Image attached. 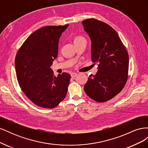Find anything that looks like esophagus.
Here are the masks:
<instances>
[{"mask_svg": "<svg viewBox=\"0 0 148 148\" xmlns=\"http://www.w3.org/2000/svg\"><path fill=\"white\" fill-rule=\"evenodd\" d=\"M77 76V73H71V78H75V77H76Z\"/></svg>", "mask_w": 148, "mask_h": 148, "instance_id": "esophagus-1", "label": "esophagus"}]
</instances>
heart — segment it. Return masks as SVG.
<instances>
[{
	"mask_svg": "<svg viewBox=\"0 0 148 148\" xmlns=\"http://www.w3.org/2000/svg\"><path fill=\"white\" fill-rule=\"evenodd\" d=\"M85 38L83 36H75L74 38V39H73V42L75 44L76 43H78L79 42H81L82 41H84Z\"/></svg>",
	"mask_w": 148,
	"mask_h": 148,
	"instance_id": "b5f03b06",
	"label": "heart"
}]
</instances>
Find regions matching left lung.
<instances>
[{"instance_id": "1", "label": "left lung", "mask_w": 148, "mask_h": 148, "mask_svg": "<svg viewBox=\"0 0 148 148\" xmlns=\"http://www.w3.org/2000/svg\"><path fill=\"white\" fill-rule=\"evenodd\" d=\"M91 40V60L98 71L91 75L84 89L93 100L104 102L122 90L128 77L129 57L117 33L110 25L95 18L82 21Z\"/></svg>"}]
</instances>
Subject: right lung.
Masks as SVG:
<instances>
[{"mask_svg": "<svg viewBox=\"0 0 148 148\" xmlns=\"http://www.w3.org/2000/svg\"><path fill=\"white\" fill-rule=\"evenodd\" d=\"M69 25L46 26L26 39L15 60L18 82L25 95L34 104L52 109L66 95L71 76L62 73L56 77L50 66L58 54L62 33Z\"/></svg>", "mask_w": 148, "mask_h": 148, "instance_id": "1", "label": "right lung"}]
</instances>
